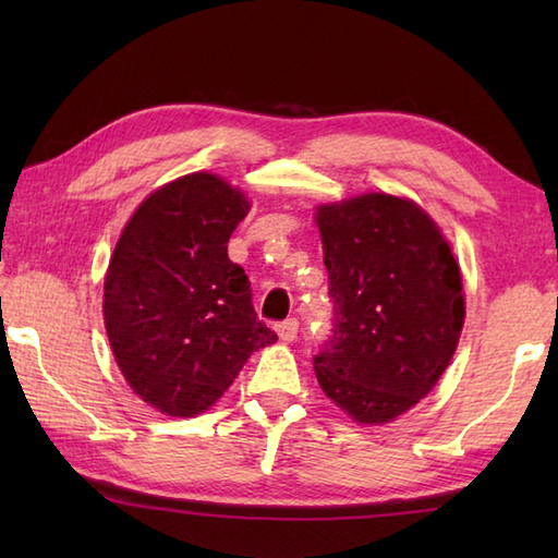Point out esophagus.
Listing matches in <instances>:
<instances>
[{"label":"esophagus","mask_w":558,"mask_h":558,"mask_svg":"<svg viewBox=\"0 0 558 558\" xmlns=\"http://www.w3.org/2000/svg\"><path fill=\"white\" fill-rule=\"evenodd\" d=\"M276 330H278V336H280V340H286V342H292L294 338H298V330H300V322H298V318H286V322H280V324L276 326Z\"/></svg>","instance_id":"obj_1"}]
</instances>
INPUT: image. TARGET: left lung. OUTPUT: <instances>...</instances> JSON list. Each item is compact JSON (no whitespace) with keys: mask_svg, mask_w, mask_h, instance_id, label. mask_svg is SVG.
I'll use <instances>...</instances> for the list:
<instances>
[{"mask_svg":"<svg viewBox=\"0 0 558 558\" xmlns=\"http://www.w3.org/2000/svg\"><path fill=\"white\" fill-rule=\"evenodd\" d=\"M316 222L336 304L316 378L354 422H390L429 393L458 348L456 256L417 204L390 194L318 206Z\"/></svg>","mask_w":558,"mask_h":558,"instance_id":"obj_1","label":"left lung"}]
</instances>
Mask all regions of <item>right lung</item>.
<instances>
[{
  "mask_svg": "<svg viewBox=\"0 0 558 558\" xmlns=\"http://www.w3.org/2000/svg\"><path fill=\"white\" fill-rule=\"evenodd\" d=\"M246 213L240 189L194 172L153 192L114 246L102 298L114 360L134 393L170 417L208 410L252 352L278 340L228 256Z\"/></svg>",
  "mask_w": 558,
  "mask_h": 558,
  "instance_id": "obj_1",
  "label": "right lung"
}]
</instances>
